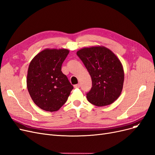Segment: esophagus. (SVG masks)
Listing matches in <instances>:
<instances>
[{"instance_id": "34e87169", "label": "esophagus", "mask_w": 155, "mask_h": 155, "mask_svg": "<svg viewBox=\"0 0 155 155\" xmlns=\"http://www.w3.org/2000/svg\"><path fill=\"white\" fill-rule=\"evenodd\" d=\"M80 87V84H76L74 85V88H79Z\"/></svg>"}]
</instances>
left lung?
<instances>
[{
    "label": "left lung",
    "instance_id": "1",
    "mask_svg": "<svg viewBox=\"0 0 155 155\" xmlns=\"http://www.w3.org/2000/svg\"><path fill=\"white\" fill-rule=\"evenodd\" d=\"M77 54L92 80L87 101L98 107L113 103L120 95L124 81L122 64L116 54L102 46L83 48Z\"/></svg>",
    "mask_w": 155,
    "mask_h": 155
}]
</instances>
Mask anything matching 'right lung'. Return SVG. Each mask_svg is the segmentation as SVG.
<instances>
[{
	"instance_id": "add662e5",
	"label": "right lung",
	"mask_w": 155,
	"mask_h": 155,
	"mask_svg": "<svg viewBox=\"0 0 155 155\" xmlns=\"http://www.w3.org/2000/svg\"><path fill=\"white\" fill-rule=\"evenodd\" d=\"M67 49H45L29 64L27 87L34 103L44 111H57L66 103L73 86L61 71Z\"/></svg>"
}]
</instances>
